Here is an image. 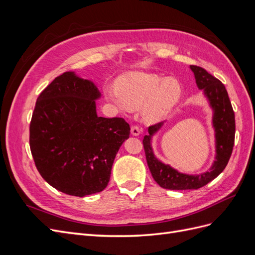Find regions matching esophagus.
<instances>
[{"label":"esophagus","mask_w":255,"mask_h":255,"mask_svg":"<svg viewBox=\"0 0 255 255\" xmlns=\"http://www.w3.org/2000/svg\"><path fill=\"white\" fill-rule=\"evenodd\" d=\"M130 133H132L133 136H138L141 133V128L137 126H132V128H130Z\"/></svg>","instance_id":"1"}]
</instances>
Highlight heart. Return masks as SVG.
Instances as JSON below:
<instances>
[{
    "instance_id": "b5f03b06",
    "label": "heart",
    "mask_w": 255,
    "mask_h": 255,
    "mask_svg": "<svg viewBox=\"0 0 255 255\" xmlns=\"http://www.w3.org/2000/svg\"><path fill=\"white\" fill-rule=\"evenodd\" d=\"M104 96L121 111L141 107L143 120L155 123L164 120L180 101L182 86L174 78L132 71L119 76L116 87L105 86Z\"/></svg>"
}]
</instances>
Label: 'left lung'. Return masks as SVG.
Returning <instances> with one entry per match:
<instances>
[{"mask_svg": "<svg viewBox=\"0 0 255 255\" xmlns=\"http://www.w3.org/2000/svg\"><path fill=\"white\" fill-rule=\"evenodd\" d=\"M195 74L197 86L203 91L213 110V127L216 139V156L211 169L201 174L181 173L171 166L158 160L152 149V137L163 127L164 122L156 123L148 128L142 143L151 174L160 187L172 190L198 189L216 179L229 163L233 151L235 139V115L228 91L218 79L208 73L205 69L198 66H190Z\"/></svg>", "mask_w": 255, "mask_h": 255, "instance_id": "obj_1", "label": "left lung"}]
</instances>
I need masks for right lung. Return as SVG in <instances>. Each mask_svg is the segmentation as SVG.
Here are the masks:
<instances>
[{"mask_svg": "<svg viewBox=\"0 0 255 255\" xmlns=\"http://www.w3.org/2000/svg\"><path fill=\"white\" fill-rule=\"evenodd\" d=\"M96 85L68 71L37 99L29 126L30 152L40 175L64 194L102 191L121 144L129 136L123 118L97 115Z\"/></svg>", "mask_w": 255, "mask_h": 255, "instance_id": "right-lung-1", "label": "right lung"}]
</instances>
